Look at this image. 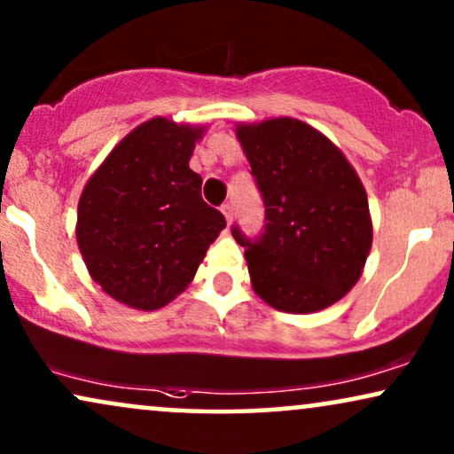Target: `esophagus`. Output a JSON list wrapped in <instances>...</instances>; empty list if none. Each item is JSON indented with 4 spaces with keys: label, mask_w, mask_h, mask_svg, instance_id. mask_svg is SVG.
I'll use <instances>...</instances> for the list:
<instances>
[{
    "label": "esophagus",
    "mask_w": 454,
    "mask_h": 454,
    "mask_svg": "<svg viewBox=\"0 0 454 454\" xmlns=\"http://www.w3.org/2000/svg\"><path fill=\"white\" fill-rule=\"evenodd\" d=\"M220 209H222V214H223V217H226V222H228V223H231V222H232V205H231V203H223Z\"/></svg>",
    "instance_id": "34e87169"
}]
</instances>
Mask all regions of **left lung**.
<instances>
[{
	"label": "left lung",
	"instance_id": "1",
	"mask_svg": "<svg viewBox=\"0 0 454 454\" xmlns=\"http://www.w3.org/2000/svg\"><path fill=\"white\" fill-rule=\"evenodd\" d=\"M237 136L266 207L255 239L232 226L255 294L283 312L329 308L356 285L371 251L363 182L329 137L297 119L239 125Z\"/></svg>",
	"mask_w": 454,
	"mask_h": 454
}]
</instances>
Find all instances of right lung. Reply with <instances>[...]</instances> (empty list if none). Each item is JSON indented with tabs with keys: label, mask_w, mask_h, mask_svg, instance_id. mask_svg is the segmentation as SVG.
Masks as SVG:
<instances>
[{
	"label": "right lung",
	"mask_w": 454,
	"mask_h": 454,
	"mask_svg": "<svg viewBox=\"0 0 454 454\" xmlns=\"http://www.w3.org/2000/svg\"><path fill=\"white\" fill-rule=\"evenodd\" d=\"M203 129L157 117L125 136L85 184L77 245L117 301L157 309L186 289L226 220L188 168Z\"/></svg>",
	"instance_id": "1"
}]
</instances>
